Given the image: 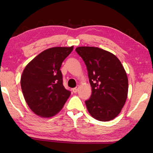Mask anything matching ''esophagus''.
Listing matches in <instances>:
<instances>
[{
    "label": "esophagus",
    "mask_w": 153,
    "mask_h": 153,
    "mask_svg": "<svg viewBox=\"0 0 153 153\" xmlns=\"http://www.w3.org/2000/svg\"><path fill=\"white\" fill-rule=\"evenodd\" d=\"M78 88H79V86H76V88H73V92L74 93H76L77 92V90H78Z\"/></svg>",
    "instance_id": "1"
}]
</instances>
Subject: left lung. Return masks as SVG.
Listing matches in <instances>:
<instances>
[{"label": "left lung", "mask_w": 153, "mask_h": 153, "mask_svg": "<svg viewBox=\"0 0 153 153\" xmlns=\"http://www.w3.org/2000/svg\"><path fill=\"white\" fill-rule=\"evenodd\" d=\"M77 53L86 64L92 94L85 101L96 120L108 121L120 114L125 105L128 79L122 64L110 52L92 46H80Z\"/></svg>", "instance_id": "obj_1"}]
</instances>
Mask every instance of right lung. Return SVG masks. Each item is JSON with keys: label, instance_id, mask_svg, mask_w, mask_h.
Returning a JSON list of instances; mask_svg holds the SVG:
<instances>
[{"label": "right lung", "instance_id": "obj_1", "mask_svg": "<svg viewBox=\"0 0 153 153\" xmlns=\"http://www.w3.org/2000/svg\"><path fill=\"white\" fill-rule=\"evenodd\" d=\"M71 47H53L44 51L25 67L21 86L30 109L43 117H53L61 110L71 92L63 84L60 68L73 51Z\"/></svg>", "mask_w": 153, "mask_h": 153}]
</instances>
